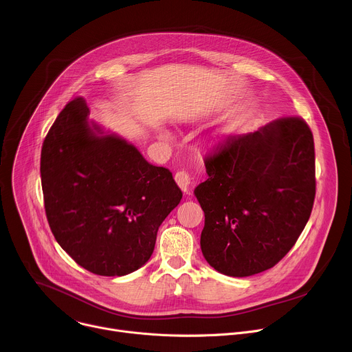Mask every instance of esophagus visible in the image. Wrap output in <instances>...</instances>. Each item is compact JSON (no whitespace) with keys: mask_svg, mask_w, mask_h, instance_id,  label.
<instances>
[{"mask_svg":"<svg viewBox=\"0 0 352 352\" xmlns=\"http://www.w3.org/2000/svg\"><path fill=\"white\" fill-rule=\"evenodd\" d=\"M175 181H177L178 186H179L184 192H188L189 185H190V182H192V177H190V174H189L188 171L179 170V171H177V174H175Z\"/></svg>","mask_w":352,"mask_h":352,"instance_id":"esophagus-1","label":"esophagus"}]
</instances>
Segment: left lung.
<instances>
[{
    "label": "left lung",
    "mask_w": 352,
    "mask_h": 352,
    "mask_svg": "<svg viewBox=\"0 0 352 352\" xmlns=\"http://www.w3.org/2000/svg\"><path fill=\"white\" fill-rule=\"evenodd\" d=\"M195 195L205 212L200 248L217 272L246 277L277 265L304 231L315 202V144L300 117L230 135L205 156Z\"/></svg>",
    "instance_id": "8db88e82"
}]
</instances>
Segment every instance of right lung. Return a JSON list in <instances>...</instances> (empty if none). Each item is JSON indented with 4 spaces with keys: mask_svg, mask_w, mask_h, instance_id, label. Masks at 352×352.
Instances as JSON below:
<instances>
[{
    "mask_svg": "<svg viewBox=\"0 0 352 352\" xmlns=\"http://www.w3.org/2000/svg\"><path fill=\"white\" fill-rule=\"evenodd\" d=\"M83 97L63 109L44 138L45 216L60 246L98 276H125L153 254L160 224L182 197L173 174L148 164L114 135L98 136Z\"/></svg>",
    "mask_w": 352,
    "mask_h": 352,
    "instance_id": "1",
    "label": "right lung"
}]
</instances>
